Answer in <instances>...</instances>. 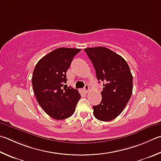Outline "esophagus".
<instances>
[{"label": "esophagus", "instance_id": "esophagus-1", "mask_svg": "<svg viewBox=\"0 0 161 161\" xmlns=\"http://www.w3.org/2000/svg\"><path fill=\"white\" fill-rule=\"evenodd\" d=\"M89 85H88V84H86L85 86L84 87V92H85V93H87V92H89Z\"/></svg>", "mask_w": 161, "mask_h": 161}]
</instances>
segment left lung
I'll return each mask as SVG.
<instances>
[{
	"label": "left lung",
	"mask_w": 161,
	"mask_h": 161,
	"mask_svg": "<svg viewBox=\"0 0 161 161\" xmlns=\"http://www.w3.org/2000/svg\"><path fill=\"white\" fill-rule=\"evenodd\" d=\"M94 67L98 82H103L101 102L93 106V115L101 121L117 118L126 107L132 93L133 77L120 55L106 47L84 49Z\"/></svg>",
	"instance_id": "1"
}]
</instances>
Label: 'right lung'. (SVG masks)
I'll return each instance as SVG.
<instances>
[{
    "label": "right lung",
    "instance_id": "add662e5",
    "mask_svg": "<svg viewBox=\"0 0 161 161\" xmlns=\"http://www.w3.org/2000/svg\"><path fill=\"white\" fill-rule=\"evenodd\" d=\"M81 51L58 48L43 57L35 66L31 83L38 103L55 119L68 118L75 113L81 98L77 89L65 85L66 72L72 60Z\"/></svg>",
    "mask_w": 161,
    "mask_h": 161
}]
</instances>
